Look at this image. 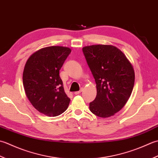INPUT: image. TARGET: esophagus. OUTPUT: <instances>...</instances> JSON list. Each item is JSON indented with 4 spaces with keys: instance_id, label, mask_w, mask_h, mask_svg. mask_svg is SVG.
<instances>
[{
    "instance_id": "obj_1",
    "label": "esophagus",
    "mask_w": 158,
    "mask_h": 158,
    "mask_svg": "<svg viewBox=\"0 0 158 158\" xmlns=\"http://www.w3.org/2000/svg\"><path fill=\"white\" fill-rule=\"evenodd\" d=\"M83 91V89H81L80 90V91H76V92H74V95H78V94H80V93H81L82 91Z\"/></svg>"
}]
</instances>
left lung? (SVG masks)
Listing matches in <instances>:
<instances>
[{
    "label": "left lung",
    "mask_w": 158,
    "mask_h": 158,
    "mask_svg": "<svg viewBox=\"0 0 158 158\" xmlns=\"http://www.w3.org/2000/svg\"><path fill=\"white\" fill-rule=\"evenodd\" d=\"M82 51L97 87L90 110L98 117H110L122 109L130 97L135 80L133 66L112 45H92L84 47Z\"/></svg>",
    "instance_id": "8db88e82"
}]
</instances>
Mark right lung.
Returning <instances> with one entry per match:
<instances>
[{
  "label": "right lung",
  "mask_w": 158,
  "mask_h": 158,
  "mask_svg": "<svg viewBox=\"0 0 158 158\" xmlns=\"http://www.w3.org/2000/svg\"><path fill=\"white\" fill-rule=\"evenodd\" d=\"M71 51L63 46L44 48L26 63L22 77L26 95L36 110L48 117L61 114L69 106L59 70Z\"/></svg>",
  "instance_id": "1"
}]
</instances>
